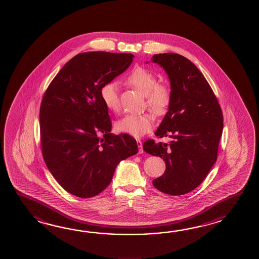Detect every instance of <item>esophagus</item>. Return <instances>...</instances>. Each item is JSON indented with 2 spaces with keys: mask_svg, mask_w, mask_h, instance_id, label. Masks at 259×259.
Instances as JSON below:
<instances>
[{
  "mask_svg": "<svg viewBox=\"0 0 259 259\" xmlns=\"http://www.w3.org/2000/svg\"><path fill=\"white\" fill-rule=\"evenodd\" d=\"M137 144L138 147H139V153L143 154V143L140 140H137Z\"/></svg>",
  "mask_w": 259,
  "mask_h": 259,
  "instance_id": "esophagus-1",
  "label": "esophagus"
}]
</instances>
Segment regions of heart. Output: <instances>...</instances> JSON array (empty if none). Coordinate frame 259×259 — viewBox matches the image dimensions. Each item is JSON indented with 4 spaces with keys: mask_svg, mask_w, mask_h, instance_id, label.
Segmentation results:
<instances>
[{
    "mask_svg": "<svg viewBox=\"0 0 259 259\" xmlns=\"http://www.w3.org/2000/svg\"><path fill=\"white\" fill-rule=\"evenodd\" d=\"M126 82L136 89L146 97V105L154 114H165L172 101V91L169 86L158 83L154 71L145 66H135L128 73ZM100 97L105 107L111 112H118L120 101L117 85L114 81L106 82L100 89ZM154 127V120L150 114L126 115L116 122L117 132L130 134L133 137H141L151 132Z\"/></svg>",
    "mask_w": 259,
    "mask_h": 259,
    "instance_id": "1",
    "label": "heart"
}]
</instances>
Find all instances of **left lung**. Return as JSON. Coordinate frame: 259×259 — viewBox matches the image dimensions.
<instances>
[{
    "label": "left lung",
    "mask_w": 259,
    "mask_h": 259,
    "mask_svg": "<svg viewBox=\"0 0 259 259\" xmlns=\"http://www.w3.org/2000/svg\"><path fill=\"white\" fill-rule=\"evenodd\" d=\"M170 80L172 101L155 135L170 137L169 143L147 140L143 150L165 161V170L153 181L169 195L190 193L203 182L218 158L223 130L219 101L202 72L186 57L165 53L154 55Z\"/></svg>",
    "instance_id": "1"
}]
</instances>
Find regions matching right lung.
Masks as SVG:
<instances>
[{
    "label": "right lung",
    "mask_w": 259,
    "mask_h": 259,
    "mask_svg": "<svg viewBox=\"0 0 259 259\" xmlns=\"http://www.w3.org/2000/svg\"><path fill=\"white\" fill-rule=\"evenodd\" d=\"M133 57L107 52L78 54L62 67L42 97V156L56 182L75 196L90 198L102 193L117 164L138 153L134 138L110 133L108 109L100 97L101 87L125 71Z\"/></svg>",
    "instance_id": "obj_1"
}]
</instances>
